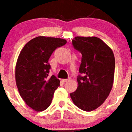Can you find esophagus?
<instances>
[{"instance_id": "esophagus-1", "label": "esophagus", "mask_w": 132, "mask_h": 132, "mask_svg": "<svg viewBox=\"0 0 132 132\" xmlns=\"http://www.w3.org/2000/svg\"><path fill=\"white\" fill-rule=\"evenodd\" d=\"M63 81V82H67V81H68L69 80V79H62V80H61Z\"/></svg>"}]
</instances>
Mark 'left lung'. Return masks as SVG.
<instances>
[{
    "label": "left lung",
    "instance_id": "left-lung-1",
    "mask_svg": "<svg viewBox=\"0 0 132 132\" xmlns=\"http://www.w3.org/2000/svg\"><path fill=\"white\" fill-rule=\"evenodd\" d=\"M72 45L82 54L77 88L70 94L73 103L90 112L102 104L112 88L115 58L112 50L96 37H75Z\"/></svg>",
    "mask_w": 132,
    "mask_h": 132
}]
</instances>
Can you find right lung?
Here are the masks:
<instances>
[{"label": "right lung", "instance_id": "right-lung-1", "mask_svg": "<svg viewBox=\"0 0 132 132\" xmlns=\"http://www.w3.org/2000/svg\"><path fill=\"white\" fill-rule=\"evenodd\" d=\"M67 43L61 38L38 36L27 43L18 56L16 65V82L21 97L36 111L47 109L60 81L49 77L48 61L56 48Z\"/></svg>", "mask_w": 132, "mask_h": 132}]
</instances>
